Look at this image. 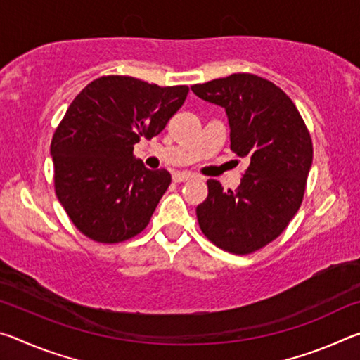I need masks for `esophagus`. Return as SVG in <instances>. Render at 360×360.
Instances as JSON below:
<instances>
[{
    "label": "esophagus",
    "mask_w": 360,
    "mask_h": 360,
    "mask_svg": "<svg viewBox=\"0 0 360 360\" xmlns=\"http://www.w3.org/2000/svg\"><path fill=\"white\" fill-rule=\"evenodd\" d=\"M191 178H193L192 173H187V172H182V173H174L173 174V181L174 182H186Z\"/></svg>",
    "instance_id": "1"
}]
</instances>
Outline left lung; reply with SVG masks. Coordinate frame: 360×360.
Listing matches in <instances>:
<instances>
[{
	"label": "left lung",
	"instance_id": "1",
	"mask_svg": "<svg viewBox=\"0 0 360 360\" xmlns=\"http://www.w3.org/2000/svg\"><path fill=\"white\" fill-rule=\"evenodd\" d=\"M192 92L225 109L230 149L249 158L236 191L208 181V197L197 206L200 229L224 251L251 254L281 235L300 208L311 138L292 100L266 79L238 72L195 84Z\"/></svg>",
	"mask_w": 360,
	"mask_h": 360
}]
</instances>
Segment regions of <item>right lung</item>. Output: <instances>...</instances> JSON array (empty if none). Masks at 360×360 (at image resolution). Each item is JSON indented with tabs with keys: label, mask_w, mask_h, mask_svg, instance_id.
<instances>
[{
	"label": "right lung",
	"mask_w": 360,
	"mask_h": 360,
	"mask_svg": "<svg viewBox=\"0 0 360 360\" xmlns=\"http://www.w3.org/2000/svg\"><path fill=\"white\" fill-rule=\"evenodd\" d=\"M187 94V85L103 76L72 100L52 138L53 181L66 214L90 240L120 243L148 227L172 174L146 168L133 146L165 129Z\"/></svg>",
	"instance_id": "right-lung-1"
}]
</instances>
